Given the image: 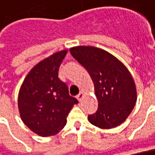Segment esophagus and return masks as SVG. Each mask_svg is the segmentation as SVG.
Wrapping results in <instances>:
<instances>
[{
  "label": "esophagus",
  "instance_id": "esophagus-1",
  "mask_svg": "<svg viewBox=\"0 0 155 155\" xmlns=\"http://www.w3.org/2000/svg\"><path fill=\"white\" fill-rule=\"evenodd\" d=\"M83 97H84V93H83V92H81V93H80V94L77 96L78 101L81 103V102L82 101V98H83Z\"/></svg>",
  "mask_w": 155,
  "mask_h": 155
}]
</instances>
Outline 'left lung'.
<instances>
[{
    "instance_id": "1",
    "label": "left lung",
    "mask_w": 155,
    "mask_h": 155,
    "mask_svg": "<svg viewBox=\"0 0 155 155\" xmlns=\"http://www.w3.org/2000/svg\"><path fill=\"white\" fill-rule=\"evenodd\" d=\"M70 53L88 72L95 87L98 109L88 116V121L101 129L124 123L137 101L136 85L127 68L111 53L95 46H74Z\"/></svg>"
}]
</instances>
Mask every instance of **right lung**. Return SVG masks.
Masks as SVG:
<instances>
[{
    "label": "right lung",
    "instance_id": "obj_1",
    "mask_svg": "<svg viewBox=\"0 0 155 155\" xmlns=\"http://www.w3.org/2000/svg\"><path fill=\"white\" fill-rule=\"evenodd\" d=\"M68 50L57 51L38 62L23 80L18 93V110L23 124L41 137L59 133L76 98L58 77Z\"/></svg>",
    "mask_w": 155,
    "mask_h": 155
}]
</instances>
